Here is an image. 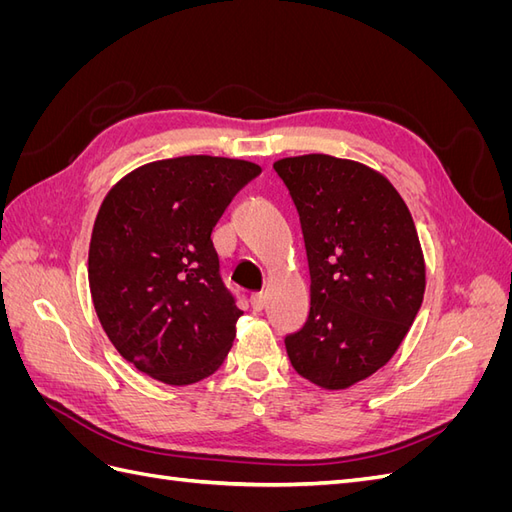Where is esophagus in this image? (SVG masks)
Instances as JSON below:
<instances>
[{
	"label": "esophagus",
	"instance_id": "34e87169",
	"mask_svg": "<svg viewBox=\"0 0 512 512\" xmlns=\"http://www.w3.org/2000/svg\"><path fill=\"white\" fill-rule=\"evenodd\" d=\"M250 303H252V307H254V312H260V309L265 307V294H262V292H254L252 297H250Z\"/></svg>",
	"mask_w": 512,
	"mask_h": 512
}]
</instances>
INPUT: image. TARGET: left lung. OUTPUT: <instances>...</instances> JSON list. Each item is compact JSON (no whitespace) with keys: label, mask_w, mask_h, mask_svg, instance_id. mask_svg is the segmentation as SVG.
Returning a JSON list of instances; mask_svg holds the SVG:
<instances>
[{"label":"left lung","mask_w":512,"mask_h":512,"mask_svg":"<svg viewBox=\"0 0 512 512\" xmlns=\"http://www.w3.org/2000/svg\"><path fill=\"white\" fill-rule=\"evenodd\" d=\"M303 230L309 314L284 337L297 374L346 389L399 348L421 309L425 262L412 215L376 170L333 156L273 164Z\"/></svg>","instance_id":"1"}]
</instances>
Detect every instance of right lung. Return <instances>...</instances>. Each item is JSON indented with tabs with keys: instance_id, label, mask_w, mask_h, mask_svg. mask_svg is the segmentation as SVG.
Returning <instances> with one entry per match:
<instances>
[{
	"instance_id": "obj_1",
	"label": "right lung",
	"mask_w": 512,
	"mask_h": 512,
	"mask_svg": "<svg viewBox=\"0 0 512 512\" xmlns=\"http://www.w3.org/2000/svg\"><path fill=\"white\" fill-rule=\"evenodd\" d=\"M260 166L183 156L123 177L98 211L89 288L117 352L143 374L185 386L215 374L243 314L211 232Z\"/></svg>"
}]
</instances>
